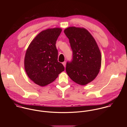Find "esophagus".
I'll use <instances>...</instances> for the list:
<instances>
[{
  "instance_id": "34e87169",
  "label": "esophagus",
  "mask_w": 127,
  "mask_h": 127,
  "mask_svg": "<svg viewBox=\"0 0 127 127\" xmlns=\"http://www.w3.org/2000/svg\"><path fill=\"white\" fill-rule=\"evenodd\" d=\"M63 64L64 66L65 67V65H66V62H65V61L63 63Z\"/></svg>"
}]
</instances>
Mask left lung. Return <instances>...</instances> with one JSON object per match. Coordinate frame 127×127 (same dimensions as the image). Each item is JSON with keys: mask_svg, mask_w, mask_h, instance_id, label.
<instances>
[{"mask_svg": "<svg viewBox=\"0 0 127 127\" xmlns=\"http://www.w3.org/2000/svg\"><path fill=\"white\" fill-rule=\"evenodd\" d=\"M72 50V58L67 62L66 71L74 82L85 85L99 72L101 54L97 43L86 29L70 27L64 31Z\"/></svg>", "mask_w": 127, "mask_h": 127, "instance_id": "obj_1", "label": "left lung"}]
</instances>
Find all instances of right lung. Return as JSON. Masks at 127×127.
<instances>
[{"mask_svg": "<svg viewBox=\"0 0 127 127\" xmlns=\"http://www.w3.org/2000/svg\"><path fill=\"white\" fill-rule=\"evenodd\" d=\"M62 32L59 28L48 29L39 33L28 47L24 67L29 78L37 85L44 87L53 82L64 70L58 61L56 42Z\"/></svg>", "mask_w": 127, "mask_h": 127, "instance_id": "right-lung-1", "label": "right lung"}]
</instances>
